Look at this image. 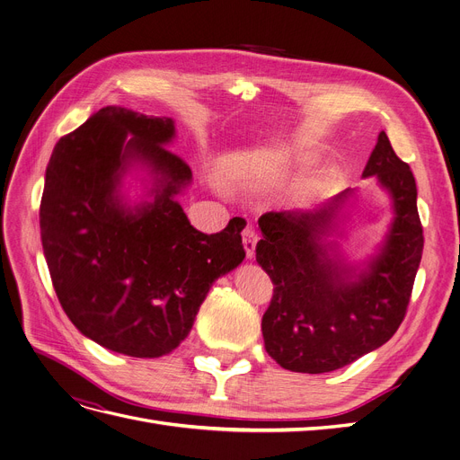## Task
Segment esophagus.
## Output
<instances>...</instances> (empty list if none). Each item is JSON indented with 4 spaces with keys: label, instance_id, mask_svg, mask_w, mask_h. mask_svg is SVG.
<instances>
[{
    "label": "esophagus",
    "instance_id": "obj_1",
    "mask_svg": "<svg viewBox=\"0 0 460 460\" xmlns=\"http://www.w3.org/2000/svg\"><path fill=\"white\" fill-rule=\"evenodd\" d=\"M257 231L252 224H248L243 231V243H244V250H246V255L248 257H253V252H255V244H257Z\"/></svg>",
    "mask_w": 460,
    "mask_h": 460
}]
</instances>
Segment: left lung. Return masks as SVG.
<instances>
[{"instance_id":"8db88e82","label":"left lung","mask_w":460,"mask_h":460,"mask_svg":"<svg viewBox=\"0 0 460 460\" xmlns=\"http://www.w3.org/2000/svg\"><path fill=\"white\" fill-rule=\"evenodd\" d=\"M377 176L393 197L394 219L384 250L355 272L322 243L349 190L314 212H267L255 259L272 279L261 331L267 353L291 372L323 374L384 346L406 315L423 255L415 178L385 131L379 133L363 176Z\"/></svg>"}]
</instances>
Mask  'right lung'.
<instances>
[{
  "label": "right lung",
  "mask_w": 460,
  "mask_h": 460,
  "mask_svg": "<svg viewBox=\"0 0 460 460\" xmlns=\"http://www.w3.org/2000/svg\"><path fill=\"white\" fill-rule=\"evenodd\" d=\"M172 137L171 118L105 107L59 138L45 176L39 226L58 301L84 336L129 357L176 349L210 286L246 257L243 217L214 234L190 224L174 195L191 169L165 146ZM137 161L155 201L129 209L115 188Z\"/></svg>",
  "instance_id": "add662e5"
}]
</instances>
